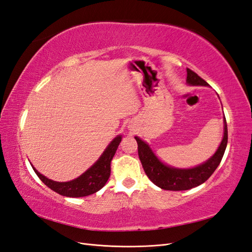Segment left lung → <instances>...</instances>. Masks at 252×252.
<instances>
[{
  "instance_id": "8db88e82",
  "label": "left lung",
  "mask_w": 252,
  "mask_h": 252,
  "mask_svg": "<svg viewBox=\"0 0 252 252\" xmlns=\"http://www.w3.org/2000/svg\"><path fill=\"white\" fill-rule=\"evenodd\" d=\"M186 71H188L186 83L189 85L209 86V84L193 71L190 69H186ZM135 139L138 145V157L141 165L144 167L147 177L154 184L166 190H188L204 183L220 164L228 144L227 121L223 115V136L216 152L202 164L191 168H176L163 163L146 141L138 136H135Z\"/></svg>"
}]
</instances>
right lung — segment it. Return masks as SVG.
I'll return each mask as SVG.
<instances>
[{"label": "right lung", "mask_w": 252, "mask_h": 252, "mask_svg": "<svg viewBox=\"0 0 252 252\" xmlns=\"http://www.w3.org/2000/svg\"><path fill=\"white\" fill-rule=\"evenodd\" d=\"M122 139V135L116 136L109 145L103 151L98 160L88 168L80 177L68 182H57L53 181L46 176L41 175L35 167L32 165L36 175L48 188L60 193L62 196L79 198L93 195V193L100 190L107 182L111 176V163L115 156L117 148Z\"/></svg>", "instance_id": "1"}]
</instances>
